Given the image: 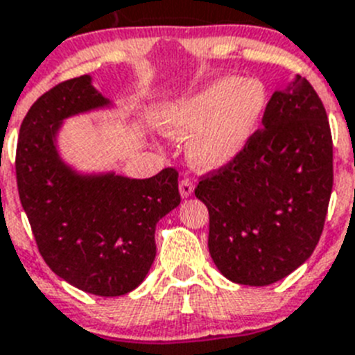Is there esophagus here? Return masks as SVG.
Masks as SVG:
<instances>
[{
	"label": "esophagus",
	"instance_id": "1",
	"mask_svg": "<svg viewBox=\"0 0 355 355\" xmlns=\"http://www.w3.org/2000/svg\"><path fill=\"white\" fill-rule=\"evenodd\" d=\"M178 189H180L182 198H187V196L193 195V191H195V184H193V182H191L189 178H182Z\"/></svg>",
	"mask_w": 355,
	"mask_h": 355
}]
</instances>
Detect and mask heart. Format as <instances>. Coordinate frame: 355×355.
<instances>
[{
    "label": "heart",
    "instance_id": "b5f03b06",
    "mask_svg": "<svg viewBox=\"0 0 355 355\" xmlns=\"http://www.w3.org/2000/svg\"><path fill=\"white\" fill-rule=\"evenodd\" d=\"M268 92L259 80L223 76L164 112V130L187 148L191 164L211 171L232 162L252 139L266 112Z\"/></svg>",
    "mask_w": 355,
    "mask_h": 355
}]
</instances>
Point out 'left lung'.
Wrapping results in <instances>:
<instances>
[{
  "label": "left lung",
  "instance_id": "obj_1",
  "mask_svg": "<svg viewBox=\"0 0 355 355\" xmlns=\"http://www.w3.org/2000/svg\"><path fill=\"white\" fill-rule=\"evenodd\" d=\"M332 193V135L306 78L271 94L263 128L243 152L203 175L209 252L236 284L270 286L306 263L322 236Z\"/></svg>",
  "mask_w": 355,
  "mask_h": 355
}]
</instances>
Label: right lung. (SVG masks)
I'll use <instances>...</instances> for the list:
<instances>
[{
    "label": "right lung",
    "instance_id": "add662e5",
    "mask_svg": "<svg viewBox=\"0 0 355 355\" xmlns=\"http://www.w3.org/2000/svg\"><path fill=\"white\" fill-rule=\"evenodd\" d=\"M110 101L84 75L55 85L21 123L15 177L21 205L51 271L98 297L141 284L155 259V225L180 203L178 171L152 178L80 175L57 152L64 119Z\"/></svg>",
    "mask_w": 355,
    "mask_h": 355
}]
</instances>
